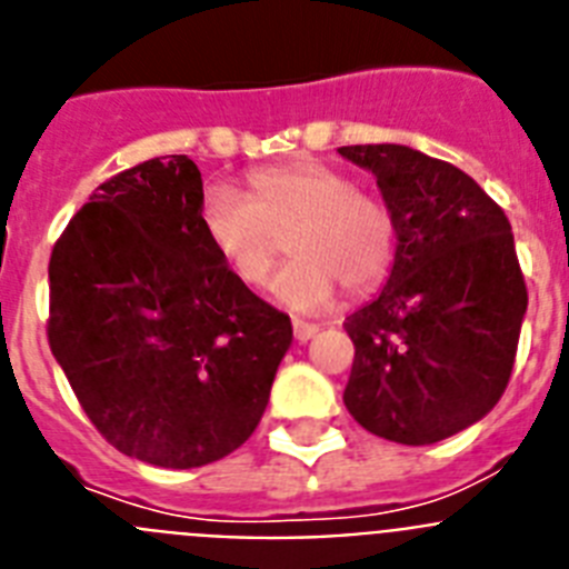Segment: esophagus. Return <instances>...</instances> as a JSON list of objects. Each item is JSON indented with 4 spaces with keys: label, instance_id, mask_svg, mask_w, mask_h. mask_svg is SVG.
I'll return each instance as SVG.
<instances>
[{
    "label": "esophagus",
    "instance_id": "1",
    "mask_svg": "<svg viewBox=\"0 0 569 569\" xmlns=\"http://www.w3.org/2000/svg\"><path fill=\"white\" fill-rule=\"evenodd\" d=\"M316 333H319V325H313V321L293 319V336H296V341H310Z\"/></svg>",
    "mask_w": 569,
    "mask_h": 569
}]
</instances>
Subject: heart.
<instances>
[{
	"label": "heart",
	"instance_id": "obj_1",
	"mask_svg": "<svg viewBox=\"0 0 569 569\" xmlns=\"http://www.w3.org/2000/svg\"><path fill=\"white\" fill-rule=\"evenodd\" d=\"M248 190L210 184L199 199V228L241 284L270 279L284 236L296 259L276 279V296L293 310L325 308L339 284L350 296L370 293L393 268V213L341 170L273 164L253 170Z\"/></svg>",
	"mask_w": 569,
	"mask_h": 569
}]
</instances>
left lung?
<instances>
[{
	"label": "left lung",
	"instance_id": "left-lung-1",
	"mask_svg": "<svg viewBox=\"0 0 569 569\" xmlns=\"http://www.w3.org/2000/svg\"><path fill=\"white\" fill-rule=\"evenodd\" d=\"M396 222L379 299L347 316L345 407L373 436L433 445L476 425L505 393L527 284L505 210L465 170L405 144H347Z\"/></svg>",
	"mask_w": 569,
	"mask_h": 569
}]
</instances>
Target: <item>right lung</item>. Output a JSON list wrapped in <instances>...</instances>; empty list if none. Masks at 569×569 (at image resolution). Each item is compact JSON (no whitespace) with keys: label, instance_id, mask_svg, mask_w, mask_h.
<instances>
[{"label":"right lung","instance_id":"add662e5","mask_svg":"<svg viewBox=\"0 0 569 569\" xmlns=\"http://www.w3.org/2000/svg\"><path fill=\"white\" fill-rule=\"evenodd\" d=\"M188 156L110 176L53 244L48 341L90 425L130 459L188 470L250 439L293 341L199 228Z\"/></svg>","mask_w":569,"mask_h":569}]
</instances>
